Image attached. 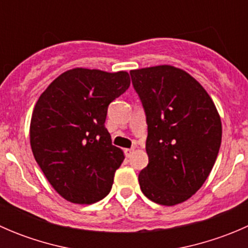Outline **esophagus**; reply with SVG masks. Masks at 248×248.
<instances>
[{
    "label": "esophagus",
    "instance_id": "esophagus-1",
    "mask_svg": "<svg viewBox=\"0 0 248 248\" xmlns=\"http://www.w3.org/2000/svg\"><path fill=\"white\" fill-rule=\"evenodd\" d=\"M124 152H126L127 157H131L134 152V147H132V149H126L124 150Z\"/></svg>",
    "mask_w": 248,
    "mask_h": 248
}]
</instances>
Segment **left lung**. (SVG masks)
Returning <instances> with one entry per match:
<instances>
[{"label":"left lung","mask_w":248,"mask_h":248,"mask_svg":"<svg viewBox=\"0 0 248 248\" xmlns=\"http://www.w3.org/2000/svg\"><path fill=\"white\" fill-rule=\"evenodd\" d=\"M147 124L142 193L167 206L191 198L209 176L222 140L218 111L204 87L169 64L129 72Z\"/></svg>","instance_id":"left-lung-1"}]
</instances>
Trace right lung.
Returning a JSON list of instances; mask_svg holds the SVG:
<instances>
[{
    "label": "right lung",
    "mask_w": 248,
    "mask_h": 248,
    "mask_svg": "<svg viewBox=\"0 0 248 248\" xmlns=\"http://www.w3.org/2000/svg\"><path fill=\"white\" fill-rule=\"evenodd\" d=\"M127 72L74 68L57 77L32 112L30 142L47 181L66 201L93 204L109 194L124 156L106 128L108 106L129 87Z\"/></svg>",
    "instance_id": "add662e5"
}]
</instances>
